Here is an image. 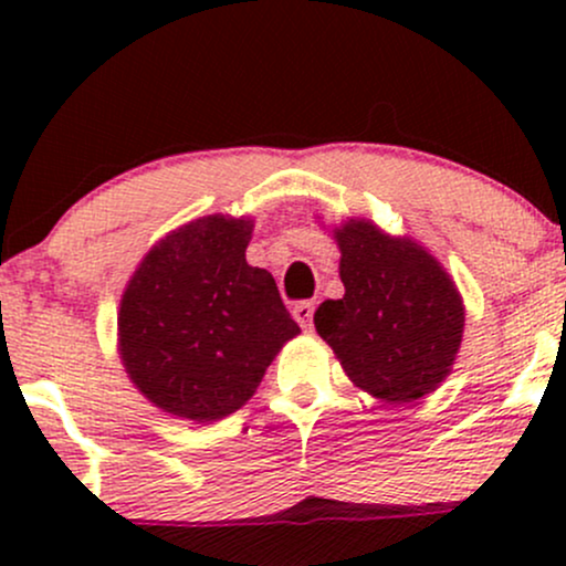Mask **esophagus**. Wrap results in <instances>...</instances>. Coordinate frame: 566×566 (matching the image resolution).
<instances>
[{
	"instance_id": "34e87169",
	"label": "esophagus",
	"mask_w": 566,
	"mask_h": 566,
	"mask_svg": "<svg viewBox=\"0 0 566 566\" xmlns=\"http://www.w3.org/2000/svg\"><path fill=\"white\" fill-rule=\"evenodd\" d=\"M314 308H316V305L311 303V301L297 303L295 308H292V316H295V322L301 324V327L305 329V333H308V329L314 327Z\"/></svg>"
}]
</instances>
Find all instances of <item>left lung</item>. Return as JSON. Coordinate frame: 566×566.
I'll return each instance as SVG.
<instances>
[{"mask_svg":"<svg viewBox=\"0 0 566 566\" xmlns=\"http://www.w3.org/2000/svg\"><path fill=\"white\" fill-rule=\"evenodd\" d=\"M335 239L346 295L316 308V333L348 378L378 399L405 405L431 394L463 340L452 279L423 247L365 220H348Z\"/></svg>","mask_w":566,"mask_h":566,"instance_id":"8db88e82","label":"left lung"}]
</instances>
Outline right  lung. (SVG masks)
Returning <instances> with one entry per match:
<instances>
[{
	"label": "right lung",
	"mask_w": 566,
	"mask_h": 566,
	"mask_svg": "<svg viewBox=\"0 0 566 566\" xmlns=\"http://www.w3.org/2000/svg\"><path fill=\"white\" fill-rule=\"evenodd\" d=\"M250 233L252 220H193L161 239L129 279L122 361L165 412L197 423L237 412L301 333L274 276L247 263Z\"/></svg>",
	"instance_id": "right-lung-1"
}]
</instances>
